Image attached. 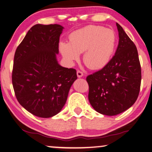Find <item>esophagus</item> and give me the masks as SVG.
<instances>
[{"label": "esophagus", "mask_w": 152, "mask_h": 152, "mask_svg": "<svg viewBox=\"0 0 152 152\" xmlns=\"http://www.w3.org/2000/svg\"><path fill=\"white\" fill-rule=\"evenodd\" d=\"M77 76H78V78H81V77L83 76V73H82V72H81L80 70L77 71Z\"/></svg>", "instance_id": "34e87169"}]
</instances>
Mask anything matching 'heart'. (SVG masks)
<instances>
[{
  "instance_id": "1",
  "label": "heart",
  "mask_w": 152,
  "mask_h": 152,
  "mask_svg": "<svg viewBox=\"0 0 152 152\" xmlns=\"http://www.w3.org/2000/svg\"><path fill=\"white\" fill-rule=\"evenodd\" d=\"M117 42L115 31L110 29L88 25L72 33L70 43L61 42L60 50L65 60L72 64L84 52L83 60L92 69H100L109 63Z\"/></svg>"
}]
</instances>
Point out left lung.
I'll list each match as a JSON object with an SVG mask.
<instances>
[{"label": "left lung", "mask_w": 152, "mask_h": 152, "mask_svg": "<svg viewBox=\"0 0 152 152\" xmlns=\"http://www.w3.org/2000/svg\"><path fill=\"white\" fill-rule=\"evenodd\" d=\"M119 45L103 68L86 77L88 100L98 113L113 116L135 103L140 93L141 70L137 48L117 23Z\"/></svg>", "instance_id": "obj_1"}]
</instances>
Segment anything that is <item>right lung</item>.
I'll return each mask as SVG.
<instances>
[{
  "label": "right lung",
  "instance_id": "obj_1",
  "mask_svg": "<svg viewBox=\"0 0 152 152\" xmlns=\"http://www.w3.org/2000/svg\"><path fill=\"white\" fill-rule=\"evenodd\" d=\"M60 25L33 26L15 51L12 83L18 102L42 118L57 115L65 104L77 79L76 70L58 64Z\"/></svg>",
  "mask_w": 152,
  "mask_h": 152
}]
</instances>
